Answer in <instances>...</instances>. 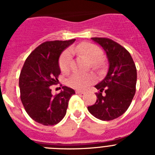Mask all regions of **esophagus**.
<instances>
[{
    "label": "esophagus",
    "mask_w": 155,
    "mask_h": 155,
    "mask_svg": "<svg viewBox=\"0 0 155 155\" xmlns=\"http://www.w3.org/2000/svg\"><path fill=\"white\" fill-rule=\"evenodd\" d=\"M76 94H84V91H79V90H77L76 91Z\"/></svg>",
    "instance_id": "esophagus-1"
}]
</instances>
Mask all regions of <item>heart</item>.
I'll use <instances>...</instances> for the list:
<instances>
[{
  "instance_id": "1",
  "label": "heart",
  "mask_w": 155,
  "mask_h": 155,
  "mask_svg": "<svg viewBox=\"0 0 155 155\" xmlns=\"http://www.w3.org/2000/svg\"><path fill=\"white\" fill-rule=\"evenodd\" d=\"M71 53L84 55L91 64H94L93 66L94 68L96 67L97 64L101 62L103 59V53L98 46L91 42H82L78 46L71 48V50L64 51L60 57V69L64 74L68 73L71 70L72 63ZM94 77L93 75L76 73L71 75L68 79V84L74 89L84 90L94 83Z\"/></svg>"
}]
</instances>
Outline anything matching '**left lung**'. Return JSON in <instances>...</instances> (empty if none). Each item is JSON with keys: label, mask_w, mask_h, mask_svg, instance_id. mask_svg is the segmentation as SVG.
Instances as JSON below:
<instances>
[{"label": "left lung", "mask_w": 155, "mask_h": 155, "mask_svg": "<svg viewBox=\"0 0 155 155\" xmlns=\"http://www.w3.org/2000/svg\"><path fill=\"white\" fill-rule=\"evenodd\" d=\"M91 39L103 48L109 65L105 78L94 86L99 91L96 93V102L87 109L98 120H113L125 113L134 98L136 66L130 53L115 41L98 37Z\"/></svg>", "instance_id": "left-lung-1"}]
</instances>
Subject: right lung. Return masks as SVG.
<instances>
[{
    "label": "right lung",
    "instance_id": "1",
    "mask_svg": "<svg viewBox=\"0 0 155 155\" xmlns=\"http://www.w3.org/2000/svg\"><path fill=\"white\" fill-rule=\"evenodd\" d=\"M75 41H47L29 54L19 76L20 97L28 116L44 126H53L65 116L74 90L67 86L56 95L50 86L56 84L61 74L59 58L61 53Z\"/></svg>",
    "mask_w": 155,
    "mask_h": 155
}]
</instances>
